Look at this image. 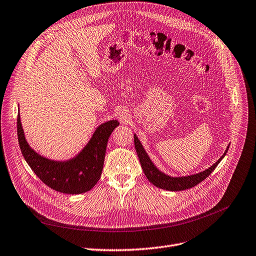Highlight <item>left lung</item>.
<instances>
[{
	"mask_svg": "<svg viewBox=\"0 0 256 256\" xmlns=\"http://www.w3.org/2000/svg\"><path fill=\"white\" fill-rule=\"evenodd\" d=\"M134 146L136 150L138 153V156L140 162V166L142 168V171H144L146 178L148 180L154 185L158 188L164 189V190H168V191H182L186 189H190L194 186H196L198 184L202 182L206 178H208L212 171L216 168V166L220 164V162L224 158V156H226V153L228 152L229 146L227 149L224 150V154L213 164L212 166H210L208 169H205L204 171H200L198 173H194V174L190 176H171L164 173L160 171L154 162L151 160L149 158L148 153L146 150L142 147V142H140L136 134H134Z\"/></svg>",
	"mask_w": 256,
	"mask_h": 256,
	"instance_id": "1",
	"label": "left lung"
}]
</instances>
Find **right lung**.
Instances as JSON below:
<instances>
[{"label": "right lung", "mask_w": 256, "mask_h": 256, "mask_svg": "<svg viewBox=\"0 0 256 256\" xmlns=\"http://www.w3.org/2000/svg\"><path fill=\"white\" fill-rule=\"evenodd\" d=\"M16 122L20 148L29 167L45 185L67 194L85 193L96 186L103 171L108 138L120 125L116 120L103 122L78 154L69 160H56L38 154L29 146L20 111Z\"/></svg>", "instance_id": "obj_1"}]
</instances>
